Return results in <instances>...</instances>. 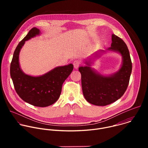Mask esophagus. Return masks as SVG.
<instances>
[{"label":"esophagus","mask_w":148,"mask_h":148,"mask_svg":"<svg viewBox=\"0 0 148 148\" xmlns=\"http://www.w3.org/2000/svg\"><path fill=\"white\" fill-rule=\"evenodd\" d=\"M80 64H81V61L80 60H74V61L73 62V65H74V67L75 69H77Z\"/></svg>","instance_id":"esophagus-1"}]
</instances>
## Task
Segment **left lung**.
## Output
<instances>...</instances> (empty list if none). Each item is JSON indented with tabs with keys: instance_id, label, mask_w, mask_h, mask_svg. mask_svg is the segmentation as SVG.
<instances>
[{
	"instance_id": "left-lung-1",
	"label": "left lung",
	"mask_w": 148,
	"mask_h": 148,
	"mask_svg": "<svg viewBox=\"0 0 148 148\" xmlns=\"http://www.w3.org/2000/svg\"><path fill=\"white\" fill-rule=\"evenodd\" d=\"M107 50L118 52L122 57V66L115 73L102 75L90 67V61L86 62L87 66L78 69L84 97L89 103L98 106H105L119 99L128 88L132 72L130 51L123 40L113 34L111 46Z\"/></svg>"
}]
</instances>
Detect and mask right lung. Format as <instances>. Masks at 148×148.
Masks as SVG:
<instances>
[{"instance_id":"add662e5","label":"right lung","mask_w":148,"mask_h":148,"mask_svg":"<svg viewBox=\"0 0 148 148\" xmlns=\"http://www.w3.org/2000/svg\"><path fill=\"white\" fill-rule=\"evenodd\" d=\"M40 30L32 28L19 42L16 47L10 64V76L14 89L18 96L25 102L38 107H46L53 104L59 98L63 82L73 70V65L57 67L39 77L25 74L21 70L18 55L25 41L40 34Z\"/></svg>"}]
</instances>
